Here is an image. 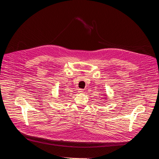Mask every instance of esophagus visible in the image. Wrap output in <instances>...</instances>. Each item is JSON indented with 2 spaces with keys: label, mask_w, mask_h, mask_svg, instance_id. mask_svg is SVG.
Returning <instances> with one entry per match:
<instances>
[{
  "label": "esophagus",
  "mask_w": 159,
  "mask_h": 159,
  "mask_svg": "<svg viewBox=\"0 0 159 159\" xmlns=\"http://www.w3.org/2000/svg\"><path fill=\"white\" fill-rule=\"evenodd\" d=\"M78 90H79V92H80V93H82V92H84V90H83V89H79Z\"/></svg>",
  "instance_id": "esophagus-1"
}]
</instances>
